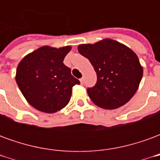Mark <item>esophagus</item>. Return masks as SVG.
I'll use <instances>...</instances> for the list:
<instances>
[{
	"mask_svg": "<svg viewBox=\"0 0 160 160\" xmlns=\"http://www.w3.org/2000/svg\"><path fill=\"white\" fill-rule=\"evenodd\" d=\"M80 83L83 84L84 83V78H81V79L80 80Z\"/></svg>",
	"mask_w": 160,
	"mask_h": 160,
	"instance_id": "obj_1",
	"label": "esophagus"
}]
</instances>
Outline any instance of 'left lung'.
Returning <instances> with one entry per match:
<instances>
[{"label": "left lung", "mask_w": 160, "mask_h": 160, "mask_svg": "<svg viewBox=\"0 0 160 160\" xmlns=\"http://www.w3.org/2000/svg\"><path fill=\"white\" fill-rule=\"evenodd\" d=\"M78 51L90 61L97 73L96 85L87 89L94 104L113 110L130 100L143 75V68L130 48L105 38L92 44H80Z\"/></svg>", "instance_id": "1"}]
</instances>
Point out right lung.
<instances>
[{"label":"right lung","instance_id":"obj_1","mask_svg":"<svg viewBox=\"0 0 160 160\" xmlns=\"http://www.w3.org/2000/svg\"><path fill=\"white\" fill-rule=\"evenodd\" d=\"M71 46H42L26 55L16 69L15 80L26 101L38 111L55 113L68 104L72 88L80 81L63 60Z\"/></svg>","mask_w":160,"mask_h":160}]
</instances>
